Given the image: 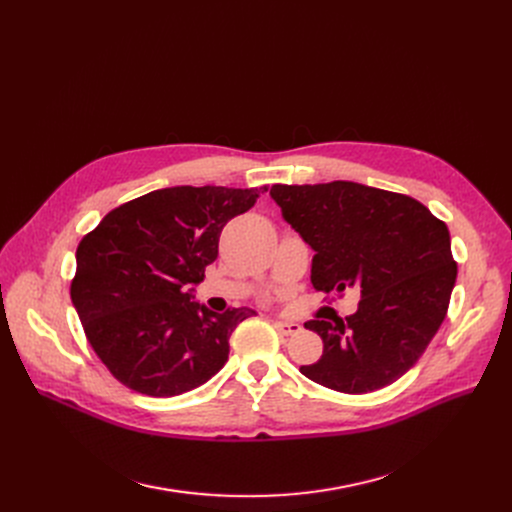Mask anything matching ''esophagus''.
<instances>
[{
  "mask_svg": "<svg viewBox=\"0 0 512 512\" xmlns=\"http://www.w3.org/2000/svg\"><path fill=\"white\" fill-rule=\"evenodd\" d=\"M274 326L284 336H297L303 330V326L301 324H294V321H276Z\"/></svg>",
  "mask_w": 512,
  "mask_h": 512,
  "instance_id": "34e87169",
  "label": "esophagus"
}]
</instances>
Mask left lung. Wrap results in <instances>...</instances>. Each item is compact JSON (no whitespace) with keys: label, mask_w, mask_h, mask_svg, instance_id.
Here are the masks:
<instances>
[{"label":"left lung","mask_w":512,"mask_h":512,"mask_svg":"<svg viewBox=\"0 0 512 512\" xmlns=\"http://www.w3.org/2000/svg\"><path fill=\"white\" fill-rule=\"evenodd\" d=\"M282 218L315 251L311 284L361 292L359 309L305 324L324 340L309 380L346 394L380 390L405 375L440 330L456 282L450 234L419 201L351 180L274 184Z\"/></svg>","instance_id":"1"}]
</instances>
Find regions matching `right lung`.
Listing matches in <instances>:
<instances>
[{
	"label": "right lung",
	"instance_id": "add662e5",
	"mask_svg": "<svg viewBox=\"0 0 512 512\" xmlns=\"http://www.w3.org/2000/svg\"><path fill=\"white\" fill-rule=\"evenodd\" d=\"M257 197V188H159L116 207L80 240L72 305L126 388L178 396L226 365L234 328L255 311L215 313L195 301V286L218 259L222 228Z\"/></svg>",
	"mask_w": 512,
	"mask_h": 512
}]
</instances>
